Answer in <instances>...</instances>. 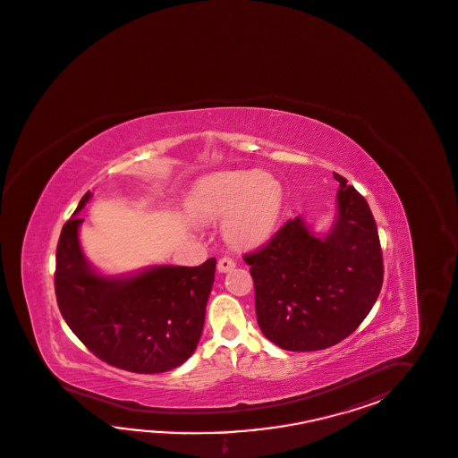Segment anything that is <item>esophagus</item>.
Segmentation results:
<instances>
[{
	"mask_svg": "<svg viewBox=\"0 0 458 458\" xmlns=\"http://www.w3.org/2000/svg\"><path fill=\"white\" fill-rule=\"evenodd\" d=\"M234 268V261L232 258H222V259H218V263H216V269H218V273H228L230 269Z\"/></svg>",
	"mask_w": 458,
	"mask_h": 458,
	"instance_id": "esophagus-1",
	"label": "esophagus"
}]
</instances>
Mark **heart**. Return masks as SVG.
I'll return each instance as SVG.
<instances>
[{
    "label": "heart",
    "mask_w": 458,
    "mask_h": 458,
    "mask_svg": "<svg viewBox=\"0 0 458 458\" xmlns=\"http://www.w3.org/2000/svg\"><path fill=\"white\" fill-rule=\"evenodd\" d=\"M284 190L276 177L259 170H230L203 180L190 208L207 222L222 220L225 238L240 248H255L275 233Z\"/></svg>",
    "instance_id": "1"
}]
</instances>
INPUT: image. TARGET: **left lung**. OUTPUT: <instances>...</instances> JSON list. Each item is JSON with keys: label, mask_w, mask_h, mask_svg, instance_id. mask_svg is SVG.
<instances>
[{"label": "left lung", "mask_w": 458, "mask_h": 458, "mask_svg": "<svg viewBox=\"0 0 458 458\" xmlns=\"http://www.w3.org/2000/svg\"><path fill=\"white\" fill-rule=\"evenodd\" d=\"M335 222L316 234L296 216L268 245L245 255L255 283L258 326L286 351H319L354 333L377 301L384 263L366 199L344 177Z\"/></svg>", "instance_id": "8db88e82"}]
</instances>
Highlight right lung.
I'll return each instance as SVG.
<instances>
[{
  "mask_svg": "<svg viewBox=\"0 0 458 458\" xmlns=\"http://www.w3.org/2000/svg\"><path fill=\"white\" fill-rule=\"evenodd\" d=\"M63 226L55 288L59 311L92 354L114 368L157 374L179 368L199 346L216 259L200 267L158 265L127 276L90 267L79 242L78 213Z\"/></svg>",
  "mask_w": 458,
  "mask_h": 458,
  "instance_id": "add662e5",
  "label": "right lung"
}]
</instances>
